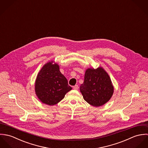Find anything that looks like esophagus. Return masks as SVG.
Wrapping results in <instances>:
<instances>
[{"label": "esophagus", "mask_w": 148, "mask_h": 148, "mask_svg": "<svg viewBox=\"0 0 148 148\" xmlns=\"http://www.w3.org/2000/svg\"><path fill=\"white\" fill-rule=\"evenodd\" d=\"M73 89H75V90H77L79 89V86L77 85H75V86H73Z\"/></svg>", "instance_id": "1"}]
</instances>
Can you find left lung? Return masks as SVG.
<instances>
[{
    "mask_svg": "<svg viewBox=\"0 0 148 148\" xmlns=\"http://www.w3.org/2000/svg\"><path fill=\"white\" fill-rule=\"evenodd\" d=\"M80 90L85 100L93 106H103L112 97L114 88L109 76L102 67L88 68Z\"/></svg>",
    "mask_w": 148,
    "mask_h": 148,
    "instance_id": "obj_1",
    "label": "left lung"
}]
</instances>
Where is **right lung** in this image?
<instances>
[{"mask_svg":"<svg viewBox=\"0 0 148 148\" xmlns=\"http://www.w3.org/2000/svg\"><path fill=\"white\" fill-rule=\"evenodd\" d=\"M49 62L39 71L35 85L38 99L48 106H54L63 100L65 94L72 89L67 79L60 71L58 64Z\"/></svg>","mask_w":148,"mask_h":148,"instance_id":"right-lung-1","label":"right lung"}]
</instances>
